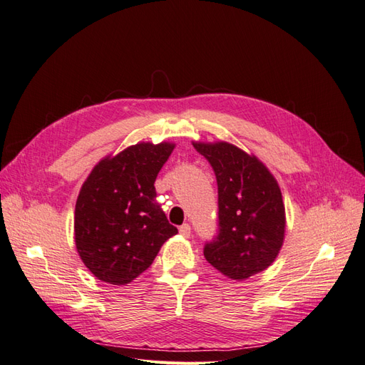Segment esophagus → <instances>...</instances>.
<instances>
[{
    "label": "esophagus",
    "mask_w": 365,
    "mask_h": 365,
    "mask_svg": "<svg viewBox=\"0 0 365 365\" xmlns=\"http://www.w3.org/2000/svg\"><path fill=\"white\" fill-rule=\"evenodd\" d=\"M180 233H181L184 237H190V233H192L190 225H189V224L181 225V227H180Z\"/></svg>",
    "instance_id": "obj_1"
}]
</instances>
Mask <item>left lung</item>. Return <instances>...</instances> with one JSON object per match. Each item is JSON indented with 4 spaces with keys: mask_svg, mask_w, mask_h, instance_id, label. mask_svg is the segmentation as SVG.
<instances>
[{
    "mask_svg": "<svg viewBox=\"0 0 365 365\" xmlns=\"http://www.w3.org/2000/svg\"><path fill=\"white\" fill-rule=\"evenodd\" d=\"M216 175L219 235L204 248L207 262L225 277L247 280L271 267L284 240L282 190L256 155L228 141H193Z\"/></svg>",
    "mask_w": 365,
    "mask_h": 365,
    "instance_id": "left-lung-1",
    "label": "left lung"
}]
</instances>
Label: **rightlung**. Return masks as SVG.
Segmentation results:
<instances>
[{
	"instance_id": "right-lung-1",
	"label": "right lung",
	"mask_w": 365,
	"mask_h": 365,
	"mask_svg": "<svg viewBox=\"0 0 365 365\" xmlns=\"http://www.w3.org/2000/svg\"><path fill=\"white\" fill-rule=\"evenodd\" d=\"M175 143L140 141L98 161L81 187L74 242L94 277L126 284L145 272L178 233L155 202V180Z\"/></svg>"
}]
</instances>
